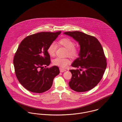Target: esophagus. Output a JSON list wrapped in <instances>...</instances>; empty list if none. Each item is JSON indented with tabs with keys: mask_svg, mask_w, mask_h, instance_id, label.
<instances>
[{
	"mask_svg": "<svg viewBox=\"0 0 122 122\" xmlns=\"http://www.w3.org/2000/svg\"><path fill=\"white\" fill-rule=\"evenodd\" d=\"M59 70H60V71L61 72H65V71H66V70L63 69H62V68H60Z\"/></svg>",
	"mask_w": 122,
	"mask_h": 122,
	"instance_id": "1",
	"label": "esophagus"
}]
</instances>
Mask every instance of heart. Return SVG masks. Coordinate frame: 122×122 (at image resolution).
Instances as JSON below:
<instances>
[{
    "label": "heart",
    "mask_w": 122,
    "mask_h": 122,
    "mask_svg": "<svg viewBox=\"0 0 122 122\" xmlns=\"http://www.w3.org/2000/svg\"><path fill=\"white\" fill-rule=\"evenodd\" d=\"M60 45L62 46L67 49V55L71 57H76L79 54V49L75 46V43L71 39L69 38H64L58 41ZM57 49V45L55 42L51 43L49 46L47 51L51 56H54ZM55 66L63 68L66 67L70 63V61L67 58L56 57L53 61Z\"/></svg>",
    "instance_id": "heart-1"
}]
</instances>
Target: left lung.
I'll list each match as a JSON object with an SVG mask.
<instances>
[{
    "mask_svg": "<svg viewBox=\"0 0 122 122\" xmlns=\"http://www.w3.org/2000/svg\"><path fill=\"white\" fill-rule=\"evenodd\" d=\"M64 34L72 37L80 46L79 57L71 64V66L80 69L70 70L72 77L69 86L78 92L89 91L99 83L107 66L103 48L95 37L83 32H66Z\"/></svg>",
    "mask_w": 122,
    "mask_h": 122,
    "instance_id": "1",
    "label": "left lung"
}]
</instances>
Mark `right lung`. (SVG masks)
Listing matches in <instances>:
<instances>
[{
	"label": "right lung",
	"mask_w": 122,
	"mask_h": 122,
	"mask_svg": "<svg viewBox=\"0 0 122 122\" xmlns=\"http://www.w3.org/2000/svg\"><path fill=\"white\" fill-rule=\"evenodd\" d=\"M61 31L40 32L26 37L20 42L14 58L17 79L27 90L41 93L51 88L60 72L56 66L44 68L51 63L47 49Z\"/></svg>",
	"instance_id": "obj_1"
}]
</instances>
